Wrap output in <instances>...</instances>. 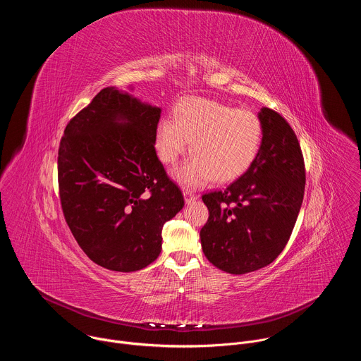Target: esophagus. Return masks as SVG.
Masks as SVG:
<instances>
[{"label": "esophagus", "instance_id": "esophagus-1", "mask_svg": "<svg viewBox=\"0 0 361 361\" xmlns=\"http://www.w3.org/2000/svg\"><path fill=\"white\" fill-rule=\"evenodd\" d=\"M183 194H184V198H185V204H191V202H194L197 200V195L192 191H190V190H184Z\"/></svg>", "mask_w": 361, "mask_h": 361}]
</instances>
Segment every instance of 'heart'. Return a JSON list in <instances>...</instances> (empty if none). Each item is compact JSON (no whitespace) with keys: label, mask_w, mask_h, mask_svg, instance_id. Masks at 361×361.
<instances>
[{"label":"heart","mask_w":361,"mask_h":361,"mask_svg":"<svg viewBox=\"0 0 361 361\" xmlns=\"http://www.w3.org/2000/svg\"><path fill=\"white\" fill-rule=\"evenodd\" d=\"M263 137L262 121L248 110L223 102L190 98L177 107L174 120L164 118L156 131V149L164 164H174L187 151L191 157L174 177L184 185L228 183L252 164Z\"/></svg>","instance_id":"obj_1"}]
</instances>
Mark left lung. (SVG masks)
<instances>
[{
	"label": "left lung",
	"mask_w": 361,
	"mask_h": 361,
	"mask_svg": "<svg viewBox=\"0 0 361 361\" xmlns=\"http://www.w3.org/2000/svg\"><path fill=\"white\" fill-rule=\"evenodd\" d=\"M262 145L252 164L223 190L202 195L210 217L200 231L204 255L217 269L245 274L273 263L301 209L305 170L290 124L264 107Z\"/></svg>",
	"instance_id": "1"
}]
</instances>
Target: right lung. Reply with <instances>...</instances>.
I'll return each instance as SVG.
<instances>
[{
  "label": "right lung",
  "mask_w": 361,
  "mask_h": 361,
  "mask_svg": "<svg viewBox=\"0 0 361 361\" xmlns=\"http://www.w3.org/2000/svg\"><path fill=\"white\" fill-rule=\"evenodd\" d=\"M160 116V107L107 87L64 130L63 213L88 259L104 269L130 273L151 264L164 223L184 207L154 148Z\"/></svg>",
  "instance_id": "add662e5"
}]
</instances>
